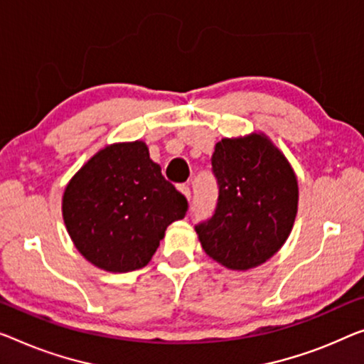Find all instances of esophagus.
Listing matches in <instances>:
<instances>
[{"label": "esophagus", "mask_w": 364, "mask_h": 364, "mask_svg": "<svg viewBox=\"0 0 364 364\" xmlns=\"http://www.w3.org/2000/svg\"><path fill=\"white\" fill-rule=\"evenodd\" d=\"M180 191L184 194V196H186L188 199H191V189H189V186L188 184H181L180 186Z\"/></svg>", "instance_id": "1"}]
</instances>
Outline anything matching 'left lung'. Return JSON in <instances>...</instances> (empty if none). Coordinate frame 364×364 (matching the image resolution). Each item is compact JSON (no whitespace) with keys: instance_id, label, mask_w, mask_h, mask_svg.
Here are the masks:
<instances>
[{"instance_id":"1","label":"left lung","mask_w":364,"mask_h":364,"mask_svg":"<svg viewBox=\"0 0 364 364\" xmlns=\"http://www.w3.org/2000/svg\"><path fill=\"white\" fill-rule=\"evenodd\" d=\"M217 204L194 227L210 258L230 269L258 267L279 250L294 224L297 180L264 135L222 139L210 159Z\"/></svg>"}]
</instances>
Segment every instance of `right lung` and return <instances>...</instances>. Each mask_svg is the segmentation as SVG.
Wrapping results in <instances>:
<instances>
[{
    "label": "right lung",
    "instance_id": "1",
    "mask_svg": "<svg viewBox=\"0 0 364 364\" xmlns=\"http://www.w3.org/2000/svg\"><path fill=\"white\" fill-rule=\"evenodd\" d=\"M63 220L75 247L97 268H144L166 227L183 219L188 199L161 175L144 142L102 149L72 178Z\"/></svg>",
    "mask_w": 364,
    "mask_h": 364
}]
</instances>
